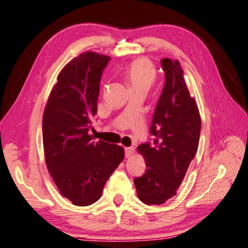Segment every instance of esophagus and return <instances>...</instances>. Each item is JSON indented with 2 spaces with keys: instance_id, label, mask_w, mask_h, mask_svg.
<instances>
[{
  "instance_id": "34e87169",
  "label": "esophagus",
  "mask_w": 248,
  "mask_h": 248,
  "mask_svg": "<svg viewBox=\"0 0 248 248\" xmlns=\"http://www.w3.org/2000/svg\"><path fill=\"white\" fill-rule=\"evenodd\" d=\"M124 152H125V158H130V156L133 155V152H135V150H133L132 147H130V148H125Z\"/></svg>"
}]
</instances>
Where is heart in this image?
I'll list each match as a JSON object with an SVG mask.
<instances>
[{
  "mask_svg": "<svg viewBox=\"0 0 248 248\" xmlns=\"http://www.w3.org/2000/svg\"><path fill=\"white\" fill-rule=\"evenodd\" d=\"M156 78V69L148 58H138L133 61L125 70L127 79L131 90H143L147 93Z\"/></svg>",
  "mask_w": 248,
  "mask_h": 248,
  "instance_id": "b5f03b06",
  "label": "heart"
}]
</instances>
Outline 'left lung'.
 <instances>
[{"label": "left lung", "instance_id": "obj_1", "mask_svg": "<svg viewBox=\"0 0 248 248\" xmlns=\"http://www.w3.org/2000/svg\"><path fill=\"white\" fill-rule=\"evenodd\" d=\"M166 85L150 128L155 144H140L145 172L135 179L137 194L148 205H161L178 192L198 151L201 116L184 80L179 61L163 58Z\"/></svg>", "mask_w": 248, "mask_h": 248}]
</instances>
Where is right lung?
I'll list each match as a JSON object with an SVG mask.
<instances>
[{"mask_svg":"<svg viewBox=\"0 0 248 248\" xmlns=\"http://www.w3.org/2000/svg\"><path fill=\"white\" fill-rule=\"evenodd\" d=\"M109 56L85 52L57 76L43 115V147L47 169L61 194L74 205L88 206L100 199L124 149L88 131L97 113L99 82Z\"/></svg>","mask_w":248,"mask_h":248,"instance_id":"right-lung-1","label":"right lung"}]
</instances>
